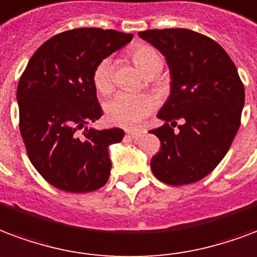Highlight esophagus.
<instances>
[{"label": "esophagus", "instance_id": "obj_1", "mask_svg": "<svg viewBox=\"0 0 257 257\" xmlns=\"http://www.w3.org/2000/svg\"><path fill=\"white\" fill-rule=\"evenodd\" d=\"M126 135H128L129 138L138 139L143 135V132H140V131H134V129H128V131H126Z\"/></svg>", "mask_w": 257, "mask_h": 257}]
</instances>
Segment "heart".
<instances>
[{
	"mask_svg": "<svg viewBox=\"0 0 257 257\" xmlns=\"http://www.w3.org/2000/svg\"><path fill=\"white\" fill-rule=\"evenodd\" d=\"M135 65L146 75L151 76L162 69L163 61L161 54L148 45H138L132 50ZM94 84L100 94H109L113 88V75L110 60H102L95 66ZM154 109V100L148 95L119 92L106 106L107 118L118 126H134L139 123Z\"/></svg>",
	"mask_w": 257,
	"mask_h": 257,
	"instance_id": "heart-1",
	"label": "heart"
}]
</instances>
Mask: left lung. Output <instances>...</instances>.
I'll return each mask as SVG.
<instances>
[{"instance_id": "obj_1", "label": "left lung", "mask_w": 257, "mask_h": 257, "mask_svg": "<svg viewBox=\"0 0 257 257\" xmlns=\"http://www.w3.org/2000/svg\"><path fill=\"white\" fill-rule=\"evenodd\" d=\"M162 53L170 69V95L153 129L161 140L151 170L159 181L185 185L208 176L240 128L244 84L234 62L214 39L187 28L139 32ZM181 119L180 133L172 129Z\"/></svg>"}]
</instances>
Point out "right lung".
<instances>
[{
  "instance_id": "add662e5",
  "label": "right lung",
  "mask_w": 257,
  "mask_h": 257,
  "mask_svg": "<svg viewBox=\"0 0 257 257\" xmlns=\"http://www.w3.org/2000/svg\"><path fill=\"white\" fill-rule=\"evenodd\" d=\"M132 38L102 28L61 32L34 53L23 72L16 94L23 142L38 173L61 191L92 192L109 180V146L125 134L85 126L103 113L92 75Z\"/></svg>"
}]
</instances>
